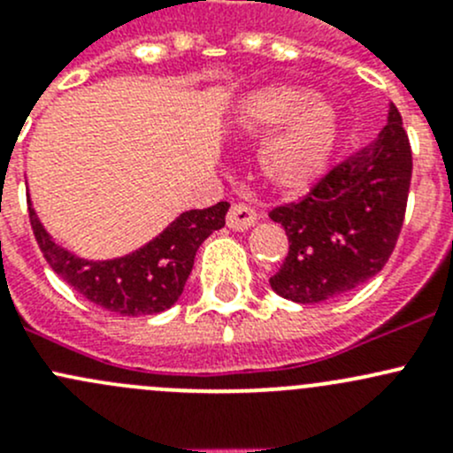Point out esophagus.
<instances>
[{
	"mask_svg": "<svg viewBox=\"0 0 453 453\" xmlns=\"http://www.w3.org/2000/svg\"><path fill=\"white\" fill-rule=\"evenodd\" d=\"M256 223V210L250 208V205L245 203H236L232 205L230 212H227V227H232V230H248V227H252Z\"/></svg>",
	"mask_w": 453,
	"mask_h": 453,
	"instance_id": "esophagus-1",
	"label": "esophagus"
}]
</instances>
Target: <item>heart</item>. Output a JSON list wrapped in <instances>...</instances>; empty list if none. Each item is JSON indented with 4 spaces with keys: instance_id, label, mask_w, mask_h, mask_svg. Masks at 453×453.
I'll use <instances>...</instances> for the list:
<instances>
[{
    "instance_id": "1",
    "label": "heart",
    "mask_w": 453,
    "mask_h": 453,
    "mask_svg": "<svg viewBox=\"0 0 453 453\" xmlns=\"http://www.w3.org/2000/svg\"><path fill=\"white\" fill-rule=\"evenodd\" d=\"M245 135H269L260 150L263 177L282 193H300L324 173L340 135V116L328 100L298 85L252 91L239 107Z\"/></svg>"
}]
</instances>
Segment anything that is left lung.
Returning a JSON list of instances; mask_svg holds the SVG:
<instances>
[{
    "instance_id": "left-lung-1",
    "label": "left lung",
    "mask_w": 453,
    "mask_h": 453,
    "mask_svg": "<svg viewBox=\"0 0 453 453\" xmlns=\"http://www.w3.org/2000/svg\"><path fill=\"white\" fill-rule=\"evenodd\" d=\"M412 149L395 104L366 149L335 164L303 199L276 205L289 254L269 278L272 289L300 304L349 294L377 276L395 252L408 208Z\"/></svg>"
}]
</instances>
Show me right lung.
Masks as SVG:
<instances>
[{
	"label": "right lung",
	"instance_id": "1",
	"mask_svg": "<svg viewBox=\"0 0 453 453\" xmlns=\"http://www.w3.org/2000/svg\"><path fill=\"white\" fill-rule=\"evenodd\" d=\"M227 208V201H219L210 208L188 210L138 252L104 263L76 258L58 248L43 230L32 205H28V217L45 260L72 289L107 311L135 318L166 311L177 303L193 272L199 245L226 226Z\"/></svg>",
	"mask_w": 453,
	"mask_h": 453
}]
</instances>
